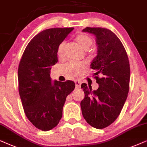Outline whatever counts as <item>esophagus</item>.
Segmentation results:
<instances>
[{
    "instance_id": "obj_1",
    "label": "esophagus",
    "mask_w": 147,
    "mask_h": 147,
    "mask_svg": "<svg viewBox=\"0 0 147 147\" xmlns=\"http://www.w3.org/2000/svg\"><path fill=\"white\" fill-rule=\"evenodd\" d=\"M75 87L76 88H77V89H79V88L81 87V82L79 81H75Z\"/></svg>"
}]
</instances>
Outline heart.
Returning a JSON list of instances; mask_svg holds the SVG:
<instances>
[{"label":"heart","instance_id":"obj_1","mask_svg":"<svg viewBox=\"0 0 147 147\" xmlns=\"http://www.w3.org/2000/svg\"><path fill=\"white\" fill-rule=\"evenodd\" d=\"M75 41L82 48L85 50H89L93 44V40L91 37L87 34H81L77 35L75 38ZM65 43L62 42L59 44L57 49V55L58 58L63 57V50ZM86 67L85 64L83 62H70L66 66V70L70 75L78 77L82 73Z\"/></svg>","mask_w":147,"mask_h":147}]
</instances>
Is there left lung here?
Returning a JSON list of instances; mask_svg holds the SVG:
<instances>
[{
  "label": "left lung",
  "mask_w": 147,
  "mask_h": 147,
  "mask_svg": "<svg viewBox=\"0 0 147 147\" xmlns=\"http://www.w3.org/2000/svg\"><path fill=\"white\" fill-rule=\"evenodd\" d=\"M83 32L96 39L97 56L91 63L99 87L83 83L85 98L81 101L82 113L93 128L102 129L114 122L121 112L129 91L130 68L124 46L116 34L102 27H86ZM101 75V78L98 76Z\"/></svg>",
  "instance_id": "obj_1"
}]
</instances>
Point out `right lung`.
I'll use <instances>...</instances> for the list:
<instances>
[{"instance_id": "add662e5", "label": "right lung", "mask_w": 147, "mask_h": 147, "mask_svg": "<svg viewBox=\"0 0 147 147\" xmlns=\"http://www.w3.org/2000/svg\"><path fill=\"white\" fill-rule=\"evenodd\" d=\"M51 28L37 34L25 49L18 68L19 92L27 118L43 131L59 123L66 97L75 89L72 81H52L51 67L58 62L57 49L73 30Z\"/></svg>"}]
</instances>
